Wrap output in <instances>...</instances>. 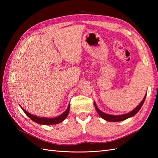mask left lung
Here are the masks:
<instances>
[{
    "mask_svg": "<svg viewBox=\"0 0 158 158\" xmlns=\"http://www.w3.org/2000/svg\"><path fill=\"white\" fill-rule=\"evenodd\" d=\"M146 98V95L145 96V98H143V100H142V102L140 103V105L136 107V109H134L132 111L126 113L125 115H109V114H106L105 113L102 112L101 110H100L98 109V107H97L96 103L94 102V106H95V109L97 110V112L99 114V115L102 117V119H105L106 121H109V122H120V121H123L125 120L127 118H129L130 117H132L134 115H135L136 114L139 112V110L141 108L144 102H145V100Z\"/></svg>",
    "mask_w": 158,
    "mask_h": 158,
    "instance_id": "1",
    "label": "left lung"
}]
</instances>
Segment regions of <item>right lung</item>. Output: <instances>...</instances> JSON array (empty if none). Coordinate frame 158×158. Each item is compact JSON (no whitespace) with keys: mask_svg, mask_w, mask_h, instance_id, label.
Wrapping results in <instances>:
<instances>
[{"mask_svg":"<svg viewBox=\"0 0 158 158\" xmlns=\"http://www.w3.org/2000/svg\"><path fill=\"white\" fill-rule=\"evenodd\" d=\"M22 110H23V112L25 113V114L27 115L30 119H31L33 122H35L39 124H43V125H53V124H57L59 123L60 122H62V121L65 119L66 117L68 115V114L69 113V110H70V105H69L68 108L64 112L62 115H60V116L55 117V118H46V117H39L32 115V114L28 113L26 110L23 109L22 107H21Z\"/></svg>","mask_w":158,"mask_h":158,"instance_id":"add662e5","label":"right lung"}]
</instances>
